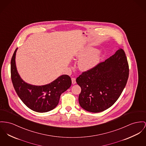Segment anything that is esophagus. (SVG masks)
I'll return each instance as SVG.
<instances>
[{"instance_id": "34e87169", "label": "esophagus", "mask_w": 146, "mask_h": 146, "mask_svg": "<svg viewBox=\"0 0 146 146\" xmlns=\"http://www.w3.org/2000/svg\"><path fill=\"white\" fill-rule=\"evenodd\" d=\"M71 81H72V84H76V78H71Z\"/></svg>"}]
</instances>
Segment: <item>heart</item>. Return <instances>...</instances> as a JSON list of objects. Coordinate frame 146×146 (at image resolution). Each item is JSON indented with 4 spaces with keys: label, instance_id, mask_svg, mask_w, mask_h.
<instances>
[{
    "label": "heart",
    "instance_id": "heart-1",
    "mask_svg": "<svg viewBox=\"0 0 146 146\" xmlns=\"http://www.w3.org/2000/svg\"><path fill=\"white\" fill-rule=\"evenodd\" d=\"M95 49L85 48L78 51L76 58L80 59L78 62V68L81 71H88L95 68L100 61L101 53L95 51ZM93 52L92 53V52Z\"/></svg>",
    "mask_w": 146,
    "mask_h": 146
}]
</instances>
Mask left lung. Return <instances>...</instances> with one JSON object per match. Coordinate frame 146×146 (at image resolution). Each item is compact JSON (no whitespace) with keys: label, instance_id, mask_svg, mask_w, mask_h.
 I'll list each match as a JSON object with an SVG mask.
<instances>
[{"label":"left lung","instance_id":"left-lung-1","mask_svg":"<svg viewBox=\"0 0 146 146\" xmlns=\"http://www.w3.org/2000/svg\"><path fill=\"white\" fill-rule=\"evenodd\" d=\"M129 66L125 51L119 49L114 55L95 68L82 73L76 82L81 88L80 106L91 112H100L112 106L126 85Z\"/></svg>","mask_w":146,"mask_h":146}]
</instances>
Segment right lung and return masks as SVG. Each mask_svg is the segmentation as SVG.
Returning a JSON list of instances; mask_svg holds the SVG:
<instances>
[{
	"label": "right lung",
	"mask_w": 146,
	"mask_h": 146,
	"mask_svg": "<svg viewBox=\"0 0 146 146\" xmlns=\"http://www.w3.org/2000/svg\"><path fill=\"white\" fill-rule=\"evenodd\" d=\"M16 49L11 60V78L14 89L23 102L31 110L46 112L57 106L60 97L71 85V79L62 75L51 83L41 86L25 82L20 76L15 63Z\"/></svg>",
	"instance_id": "obj_1"
}]
</instances>
